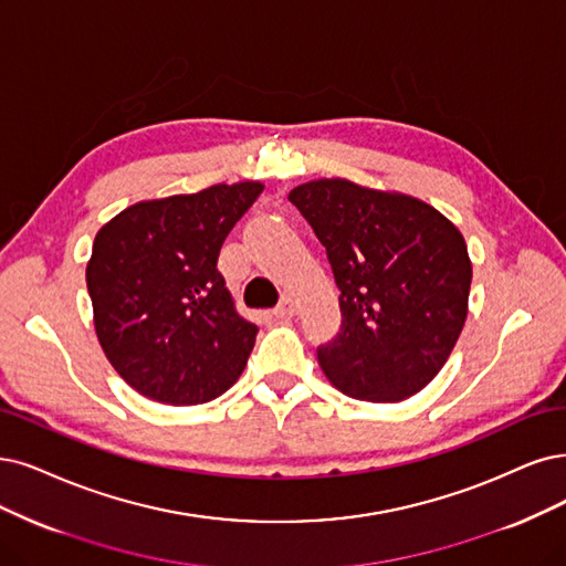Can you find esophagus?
Instances as JSON below:
<instances>
[{"mask_svg":"<svg viewBox=\"0 0 566 566\" xmlns=\"http://www.w3.org/2000/svg\"><path fill=\"white\" fill-rule=\"evenodd\" d=\"M298 312V301L291 296V294H286L284 298H282V303L275 307V317H280V319H286V317H294Z\"/></svg>","mask_w":566,"mask_h":566,"instance_id":"1","label":"esophagus"}]
</instances>
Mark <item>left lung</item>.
I'll return each mask as SVG.
<instances>
[{"label":"left lung","mask_w":566,"mask_h":566,"mask_svg":"<svg viewBox=\"0 0 566 566\" xmlns=\"http://www.w3.org/2000/svg\"><path fill=\"white\" fill-rule=\"evenodd\" d=\"M315 230L340 289L343 326L317 359L338 391L399 403L448 361L469 315L467 240L429 202L343 177L289 193Z\"/></svg>","instance_id":"8db88e82"}]
</instances>
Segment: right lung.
I'll return each mask as SVG.
<instances>
[{"mask_svg":"<svg viewBox=\"0 0 566 566\" xmlns=\"http://www.w3.org/2000/svg\"><path fill=\"white\" fill-rule=\"evenodd\" d=\"M261 191L247 179L139 200L97 230L86 265L97 340L146 399L207 403L242 375L259 328L238 312L217 259Z\"/></svg>","mask_w":566,"mask_h":566,"instance_id":"1","label":"right lung"}]
</instances>
